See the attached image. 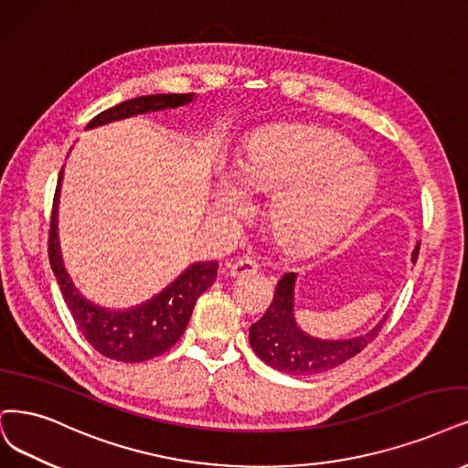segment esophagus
<instances>
[{"label":"esophagus","instance_id":"34e87169","mask_svg":"<svg viewBox=\"0 0 468 468\" xmlns=\"http://www.w3.org/2000/svg\"><path fill=\"white\" fill-rule=\"evenodd\" d=\"M258 270L256 262L250 261V258H239V261L229 264V273L233 278H240V275H247V273H254Z\"/></svg>","mask_w":468,"mask_h":468}]
</instances>
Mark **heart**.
Segmentation results:
<instances>
[{
	"instance_id": "obj_1",
	"label": "heart",
	"mask_w": 468,
	"mask_h": 468,
	"mask_svg": "<svg viewBox=\"0 0 468 468\" xmlns=\"http://www.w3.org/2000/svg\"><path fill=\"white\" fill-rule=\"evenodd\" d=\"M239 186L271 193L268 219L282 245L314 252L349 233L378 193V173L343 138L295 125H266L239 146L231 171H218L216 198L231 204Z\"/></svg>"
}]
</instances>
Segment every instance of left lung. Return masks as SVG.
Returning a JSON list of instances; mask_svg holds the SVG:
<instances>
[{
    "mask_svg": "<svg viewBox=\"0 0 468 468\" xmlns=\"http://www.w3.org/2000/svg\"><path fill=\"white\" fill-rule=\"evenodd\" d=\"M419 243L414 247L410 261L417 262ZM295 271L282 275L275 289L273 303L266 314L250 325L249 341L252 351L261 356L268 367L291 376H310L327 372L345 360L358 355L378 335L388 314L379 320L372 330L353 337L322 339L306 334L295 316Z\"/></svg>",
    "mask_w": 468,
    "mask_h": 468,
    "instance_id": "8db88e82",
    "label": "left lung"
}]
</instances>
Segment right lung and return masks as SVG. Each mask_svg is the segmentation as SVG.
<instances>
[{
  "label": "right lung",
  "instance_id": "add662e5",
  "mask_svg": "<svg viewBox=\"0 0 468 468\" xmlns=\"http://www.w3.org/2000/svg\"><path fill=\"white\" fill-rule=\"evenodd\" d=\"M195 100L197 94L193 92L138 96L101 112L86 125V131L136 115L176 110L188 106ZM61 181L63 167L59 171L54 207H51L48 256L63 301L67 308L71 310V316L80 334L98 353L119 362H141L165 353L183 335L198 297L216 282L218 262L204 261L188 264L169 285L141 304L129 308H110L92 303L79 291L63 264L58 233Z\"/></svg>",
  "mask_w": 468,
  "mask_h": 468
}]
</instances>
